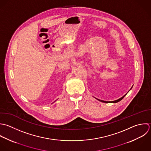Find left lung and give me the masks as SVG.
Masks as SVG:
<instances>
[{"instance_id": "left-lung-1", "label": "left lung", "mask_w": 151, "mask_h": 151, "mask_svg": "<svg viewBox=\"0 0 151 151\" xmlns=\"http://www.w3.org/2000/svg\"><path fill=\"white\" fill-rule=\"evenodd\" d=\"M125 95H124L123 97H122L121 98H120V99H118V100H116V101H112V102H109V101H102V100H100V99H97L98 101H101V102H104V103H116V102H119L120 101H121L125 96Z\"/></svg>"}]
</instances>
